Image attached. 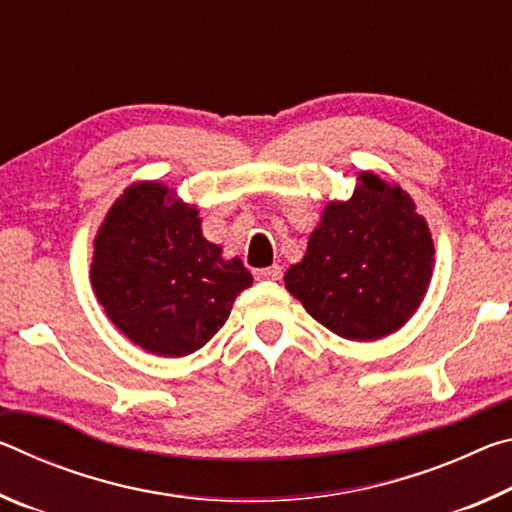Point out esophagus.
Returning <instances> with one entry per match:
<instances>
[{
	"instance_id": "esophagus-1",
	"label": "esophagus",
	"mask_w": 512,
	"mask_h": 512,
	"mask_svg": "<svg viewBox=\"0 0 512 512\" xmlns=\"http://www.w3.org/2000/svg\"><path fill=\"white\" fill-rule=\"evenodd\" d=\"M255 277L257 280H280L282 277V266H268V268H257L255 271Z\"/></svg>"
}]
</instances>
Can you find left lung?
Masks as SVG:
<instances>
[{
    "mask_svg": "<svg viewBox=\"0 0 512 512\" xmlns=\"http://www.w3.org/2000/svg\"><path fill=\"white\" fill-rule=\"evenodd\" d=\"M350 201L329 203L307 255L284 282L329 332L375 341L400 329L427 293L433 241L409 194L361 173Z\"/></svg>",
    "mask_w": 512,
    "mask_h": 512,
    "instance_id": "left-lung-1",
    "label": "left lung"
}]
</instances>
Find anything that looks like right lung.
Returning a JSON list of instances; mask_svg holds the SVG:
<instances>
[{"instance_id": "1", "label": "right lung", "mask_w": 512, "mask_h": 512, "mask_svg": "<svg viewBox=\"0 0 512 512\" xmlns=\"http://www.w3.org/2000/svg\"><path fill=\"white\" fill-rule=\"evenodd\" d=\"M92 287L128 339L160 357H185L212 339L253 284L239 257L201 232L196 207L160 183L128 187L94 239Z\"/></svg>"}]
</instances>
